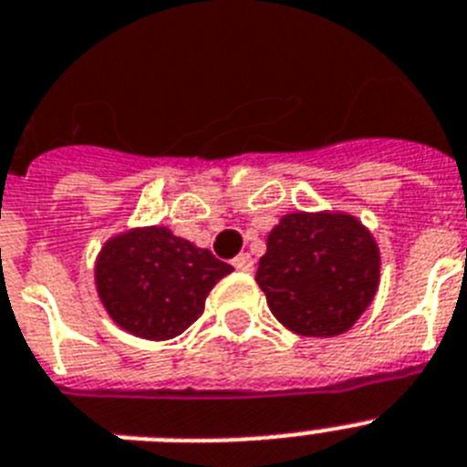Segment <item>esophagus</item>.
Segmentation results:
<instances>
[{
    "instance_id": "34e87169",
    "label": "esophagus",
    "mask_w": 467,
    "mask_h": 467,
    "mask_svg": "<svg viewBox=\"0 0 467 467\" xmlns=\"http://www.w3.org/2000/svg\"><path fill=\"white\" fill-rule=\"evenodd\" d=\"M231 265H234V269H236V272H243V274H250L254 269V260L250 257L248 253L238 254L236 260L231 262Z\"/></svg>"
}]
</instances>
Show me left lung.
I'll return each instance as SVG.
<instances>
[{"instance_id":"obj_1","label":"left lung","mask_w":467,"mask_h":467,"mask_svg":"<svg viewBox=\"0 0 467 467\" xmlns=\"http://www.w3.org/2000/svg\"><path fill=\"white\" fill-rule=\"evenodd\" d=\"M378 278L380 253L357 217L293 213L266 238L254 281L285 328L306 337H333L366 312Z\"/></svg>"}]
</instances>
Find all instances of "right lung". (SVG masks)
I'll return each mask as SVG.
<instances>
[{"label":"right lung","mask_w":467,"mask_h":467,"mask_svg":"<svg viewBox=\"0 0 467 467\" xmlns=\"http://www.w3.org/2000/svg\"><path fill=\"white\" fill-rule=\"evenodd\" d=\"M234 266L195 248L165 226L131 229L99 253L97 290L119 328L143 340L184 333L205 309V297Z\"/></svg>","instance_id":"1"}]
</instances>
